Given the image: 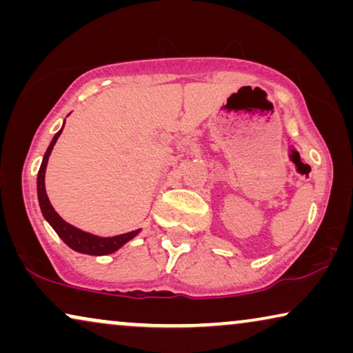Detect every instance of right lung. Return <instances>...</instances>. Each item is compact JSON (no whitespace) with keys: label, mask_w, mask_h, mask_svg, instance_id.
Instances as JSON below:
<instances>
[{"label":"right lung","mask_w":353,"mask_h":353,"mask_svg":"<svg viewBox=\"0 0 353 353\" xmlns=\"http://www.w3.org/2000/svg\"><path fill=\"white\" fill-rule=\"evenodd\" d=\"M62 130H64V127H62L59 132L54 134V138H52L50 148L46 149L45 157H43L40 172H38L37 191H38V202H40L41 214L48 220V223L54 228L57 236H59V238L64 241L70 249H74L80 254H88V255L112 254L117 249L122 248L125 243H128L130 239H133L134 236L139 233V230L130 231V233H125V234L112 236V238H99V236L85 233V231L75 228V226H72L67 223V221L62 220L59 214L52 209L50 199H48V194L45 190V172L48 165V159H50V154L52 151V148H54L57 138H59V134L62 133Z\"/></svg>","instance_id":"obj_1"}]
</instances>
